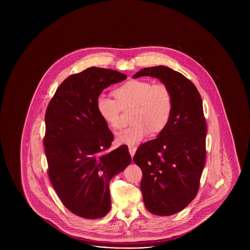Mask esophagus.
<instances>
[{
    "label": "esophagus",
    "mask_w": 250,
    "mask_h": 250,
    "mask_svg": "<svg viewBox=\"0 0 250 250\" xmlns=\"http://www.w3.org/2000/svg\"><path fill=\"white\" fill-rule=\"evenodd\" d=\"M128 150H129V153H130L131 156L133 157L134 155H135V153H136L137 147H136L135 145H129V146H128Z\"/></svg>",
    "instance_id": "34e87169"
}]
</instances>
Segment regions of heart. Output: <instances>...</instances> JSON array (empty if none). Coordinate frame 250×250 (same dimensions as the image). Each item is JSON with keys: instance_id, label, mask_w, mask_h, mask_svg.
<instances>
[{"instance_id": "b5f03b06", "label": "heart", "mask_w": 250, "mask_h": 250, "mask_svg": "<svg viewBox=\"0 0 250 250\" xmlns=\"http://www.w3.org/2000/svg\"><path fill=\"white\" fill-rule=\"evenodd\" d=\"M114 99L99 95L96 108L100 117L113 130L122 127V109L132 107L130 126L120 132L117 142L135 144L150 133L163 130L172 114L173 95L163 83H153L146 80H130L113 91Z\"/></svg>"}]
</instances>
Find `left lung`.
Here are the masks:
<instances>
[{
	"label": "left lung",
	"mask_w": 250,
	"mask_h": 250,
	"mask_svg": "<svg viewBox=\"0 0 250 250\" xmlns=\"http://www.w3.org/2000/svg\"><path fill=\"white\" fill-rule=\"evenodd\" d=\"M150 76L167 84L173 110L158 137L139 146L133 157L142 168L146 209L156 215L176 214L196 197L206 157L207 131L202 96L183 74L164 65L146 67L134 78Z\"/></svg>",
	"instance_id": "8db88e82"
}]
</instances>
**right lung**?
Masks as SVG:
<instances>
[{"label":"right lung","instance_id":"obj_1","mask_svg":"<svg viewBox=\"0 0 250 250\" xmlns=\"http://www.w3.org/2000/svg\"><path fill=\"white\" fill-rule=\"evenodd\" d=\"M125 79L100 67L73 74L57 88L46 110L43 144L48 177L63 205L83 218L108 213L109 182L130 164L126 145L108 151L113 134L96 108L103 90Z\"/></svg>","mask_w":250,"mask_h":250}]
</instances>
